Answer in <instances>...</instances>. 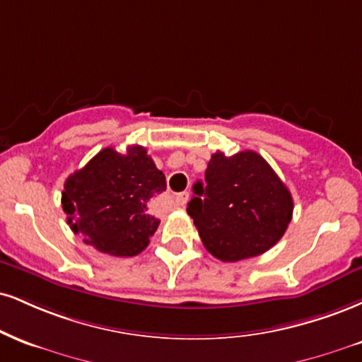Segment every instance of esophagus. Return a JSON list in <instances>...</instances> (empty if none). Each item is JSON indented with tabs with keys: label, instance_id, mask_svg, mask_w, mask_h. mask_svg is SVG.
<instances>
[{
	"label": "esophagus",
	"instance_id": "1",
	"mask_svg": "<svg viewBox=\"0 0 362 362\" xmlns=\"http://www.w3.org/2000/svg\"><path fill=\"white\" fill-rule=\"evenodd\" d=\"M187 200H189V192H180V194L175 195L177 206H185Z\"/></svg>",
	"mask_w": 362,
	"mask_h": 362
}]
</instances>
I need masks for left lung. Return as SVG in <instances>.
<instances>
[{"label": "left lung", "mask_w": 362, "mask_h": 362, "mask_svg": "<svg viewBox=\"0 0 362 362\" xmlns=\"http://www.w3.org/2000/svg\"><path fill=\"white\" fill-rule=\"evenodd\" d=\"M187 212L206 250L221 261L263 255L280 241L293 214V199L275 170L256 151L209 160L206 184L194 185Z\"/></svg>", "instance_id": "obj_1"}]
</instances>
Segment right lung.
Listing matches in <instances>:
<instances>
[{
  "label": "right lung",
  "mask_w": 362,
  "mask_h": 362,
  "mask_svg": "<svg viewBox=\"0 0 362 362\" xmlns=\"http://www.w3.org/2000/svg\"><path fill=\"white\" fill-rule=\"evenodd\" d=\"M165 189L163 172L146 148L132 145L119 153L107 146L67 177L62 209L86 245L119 258L136 256L158 229L160 221L148 206Z\"/></svg>",
  "instance_id": "add662e5"
}]
</instances>
